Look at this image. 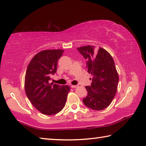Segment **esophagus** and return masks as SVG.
<instances>
[{
    "label": "esophagus",
    "mask_w": 146,
    "mask_h": 146,
    "mask_svg": "<svg viewBox=\"0 0 146 146\" xmlns=\"http://www.w3.org/2000/svg\"><path fill=\"white\" fill-rule=\"evenodd\" d=\"M71 87L72 88H76L78 87V86H76V85H71Z\"/></svg>",
    "instance_id": "obj_1"
}]
</instances>
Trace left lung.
Instances as JSON below:
<instances>
[{
    "label": "left lung",
    "instance_id": "left-lung-1",
    "mask_svg": "<svg viewBox=\"0 0 146 146\" xmlns=\"http://www.w3.org/2000/svg\"><path fill=\"white\" fill-rule=\"evenodd\" d=\"M78 51L86 60L88 72L93 75L91 86H86L88 95L83 102L93 110H102L110 105L117 91L118 75L112 56L102 48L82 46Z\"/></svg>",
    "mask_w": 146,
    "mask_h": 146
}]
</instances>
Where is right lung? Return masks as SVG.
<instances>
[{
    "label": "right lung",
    "instance_id": "right-lung-1",
    "mask_svg": "<svg viewBox=\"0 0 146 146\" xmlns=\"http://www.w3.org/2000/svg\"><path fill=\"white\" fill-rule=\"evenodd\" d=\"M62 49H48L34 56L27 68L24 87L28 99L44 115L58 113L66 104L70 86L49 84L50 76L56 72Z\"/></svg>",
    "mask_w": 146,
    "mask_h": 146
}]
</instances>
